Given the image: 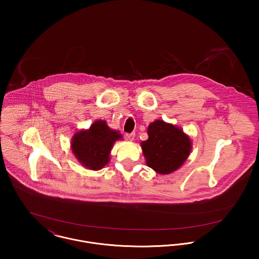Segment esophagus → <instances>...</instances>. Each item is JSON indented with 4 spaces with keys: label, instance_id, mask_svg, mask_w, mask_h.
<instances>
[{
    "label": "esophagus",
    "instance_id": "34e87169",
    "mask_svg": "<svg viewBox=\"0 0 259 259\" xmlns=\"http://www.w3.org/2000/svg\"><path fill=\"white\" fill-rule=\"evenodd\" d=\"M135 137H136V134L135 133H131V134H126L125 135V138L130 141H134L135 140Z\"/></svg>",
    "mask_w": 259,
    "mask_h": 259
}]
</instances>
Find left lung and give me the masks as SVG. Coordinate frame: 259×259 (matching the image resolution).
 Instances as JSON below:
<instances>
[{
    "mask_svg": "<svg viewBox=\"0 0 259 259\" xmlns=\"http://www.w3.org/2000/svg\"><path fill=\"white\" fill-rule=\"evenodd\" d=\"M148 135L142 148L149 167L160 175H168L183 165L190 153L191 143L181 128L157 119L149 124Z\"/></svg>",
    "mask_w": 259,
    "mask_h": 259,
    "instance_id": "8db88e82",
    "label": "left lung"
}]
</instances>
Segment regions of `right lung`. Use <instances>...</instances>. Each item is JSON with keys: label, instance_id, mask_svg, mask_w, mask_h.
<instances>
[{"label": "right lung", "instance_id": "1", "mask_svg": "<svg viewBox=\"0 0 259 259\" xmlns=\"http://www.w3.org/2000/svg\"><path fill=\"white\" fill-rule=\"evenodd\" d=\"M119 139L121 135L111 130L105 120H97L89 131H80L74 135L72 150L83 166L97 170L109 162L112 145Z\"/></svg>", "mask_w": 259, "mask_h": 259}]
</instances>
